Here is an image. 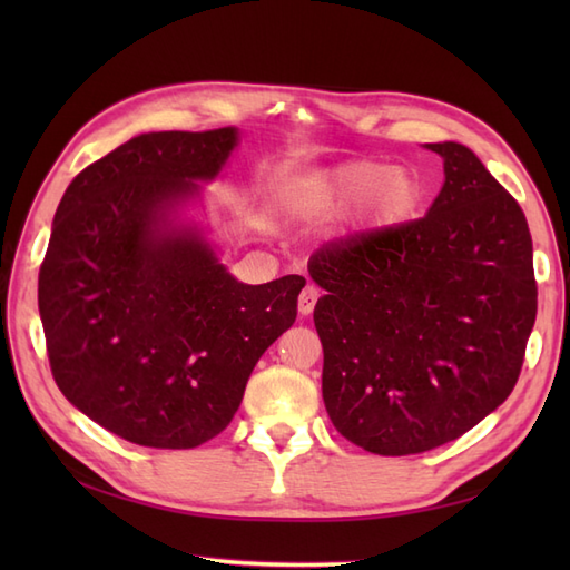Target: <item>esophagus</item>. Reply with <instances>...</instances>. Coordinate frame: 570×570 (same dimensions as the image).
<instances>
[{
  "label": "esophagus",
  "instance_id": "esophagus-1",
  "mask_svg": "<svg viewBox=\"0 0 570 570\" xmlns=\"http://www.w3.org/2000/svg\"><path fill=\"white\" fill-rule=\"evenodd\" d=\"M316 301H318V288L308 284L298 296V313H301V316H308V313L316 308Z\"/></svg>",
  "mask_w": 570,
  "mask_h": 570
}]
</instances>
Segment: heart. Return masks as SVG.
<instances>
[{
    "label": "heart",
    "instance_id": "b5f03b06",
    "mask_svg": "<svg viewBox=\"0 0 570 570\" xmlns=\"http://www.w3.org/2000/svg\"><path fill=\"white\" fill-rule=\"evenodd\" d=\"M423 198L419 176L406 166L372 159L343 161L298 180L296 203L308 215H333L355 208L374 227L399 225L414 215Z\"/></svg>",
    "mask_w": 570,
    "mask_h": 570
}]
</instances>
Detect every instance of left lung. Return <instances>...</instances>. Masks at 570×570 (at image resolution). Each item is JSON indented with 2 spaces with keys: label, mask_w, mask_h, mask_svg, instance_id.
Listing matches in <instances>:
<instances>
[{
  "label": "left lung",
  "mask_w": 570,
  "mask_h": 570,
  "mask_svg": "<svg viewBox=\"0 0 570 570\" xmlns=\"http://www.w3.org/2000/svg\"><path fill=\"white\" fill-rule=\"evenodd\" d=\"M443 159L429 213L321 247L313 321L323 402L347 441L377 455L460 439L512 394L537 321L527 217L463 144Z\"/></svg>",
  "instance_id": "left-lung-1"
}]
</instances>
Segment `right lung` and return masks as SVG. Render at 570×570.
<instances>
[{"mask_svg": "<svg viewBox=\"0 0 570 570\" xmlns=\"http://www.w3.org/2000/svg\"><path fill=\"white\" fill-rule=\"evenodd\" d=\"M237 141L235 127L139 135L72 178L56 210L39 272L53 380L129 443L210 441L296 321L304 276L242 284L198 225L178 223Z\"/></svg>", "mask_w": 570, "mask_h": 570, "instance_id": "1", "label": "right lung"}]
</instances>
